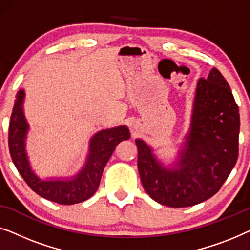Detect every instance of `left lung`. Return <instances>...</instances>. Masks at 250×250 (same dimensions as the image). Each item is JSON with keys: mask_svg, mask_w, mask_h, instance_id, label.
<instances>
[{"mask_svg": "<svg viewBox=\"0 0 250 250\" xmlns=\"http://www.w3.org/2000/svg\"><path fill=\"white\" fill-rule=\"evenodd\" d=\"M239 130V107L229 83L213 68L197 83L190 131L178 167H162L149 147L136 140L144 189L155 202L177 208L210 198L237 163Z\"/></svg>", "mask_w": 250, "mask_h": 250, "instance_id": "1", "label": "left lung"}]
</instances>
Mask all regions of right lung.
Wrapping results in <instances>:
<instances>
[{
    "mask_svg": "<svg viewBox=\"0 0 250 250\" xmlns=\"http://www.w3.org/2000/svg\"><path fill=\"white\" fill-rule=\"evenodd\" d=\"M24 93L19 90L15 101L9 125V150L21 177L26 184L43 198L61 205H72L85 202L93 196L100 186L105 165L113 154L115 147L122 140L130 138L126 126L102 130L90 140V153L85 167L72 180L43 181L31 171L24 152V138L28 125L22 112Z\"/></svg>",
    "mask_w": 250,
    "mask_h": 250,
    "instance_id": "right-lung-1",
    "label": "right lung"
}]
</instances>
